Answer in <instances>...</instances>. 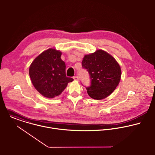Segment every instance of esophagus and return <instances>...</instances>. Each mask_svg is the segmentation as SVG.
<instances>
[{"instance_id":"1","label":"esophagus","mask_w":155,"mask_h":155,"mask_svg":"<svg viewBox=\"0 0 155 155\" xmlns=\"http://www.w3.org/2000/svg\"><path fill=\"white\" fill-rule=\"evenodd\" d=\"M73 78L75 80H78V76H75L73 77Z\"/></svg>"}]
</instances>
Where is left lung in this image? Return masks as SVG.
Masks as SVG:
<instances>
[{"mask_svg": "<svg viewBox=\"0 0 155 155\" xmlns=\"http://www.w3.org/2000/svg\"><path fill=\"white\" fill-rule=\"evenodd\" d=\"M81 64L89 74L91 84L86 89L93 99L99 100L107 97L120 81V66L111 55L103 50L98 49L85 55Z\"/></svg>", "mask_w": 155, "mask_h": 155, "instance_id": "left-lung-1", "label": "left lung"}]
</instances>
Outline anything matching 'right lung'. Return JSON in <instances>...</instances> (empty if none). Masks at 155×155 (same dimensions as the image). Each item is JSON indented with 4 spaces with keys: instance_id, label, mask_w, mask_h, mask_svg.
Wrapping results in <instances>:
<instances>
[{
    "instance_id": "1",
    "label": "right lung",
    "mask_w": 155,
    "mask_h": 155,
    "mask_svg": "<svg viewBox=\"0 0 155 155\" xmlns=\"http://www.w3.org/2000/svg\"><path fill=\"white\" fill-rule=\"evenodd\" d=\"M61 52L49 48L37 56L30 65L29 74L35 89L43 97L60 95L74 80L66 75V64Z\"/></svg>"
}]
</instances>
